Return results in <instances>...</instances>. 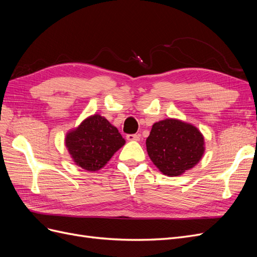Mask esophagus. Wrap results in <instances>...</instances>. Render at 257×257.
Here are the masks:
<instances>
[{
	"label": "esophagus",
	"mask_w": 257,
	"mask_h": 257,
	"mask_svg": "<svg viewBox=\"0 0 257 257\" xmlns=\"http://www.w3.org/2000/svg\"><path fill=\"white\" fill-rule=\"evenodd\" d=\"M126 139L130 142H139L141 136L137 135V134H128V135H126Z\"/></svg>",
	"instance_id": "esophagus-1"
}]
</instances>
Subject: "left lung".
Here are the masks:
<instances>
[{"mask_svg":"<svg viewBox=\"0 0 257 257\" xmlns=\"http://www.w3.org/2000/svg\"><path fill=\"white\" fill-rule=\"evenodd\" d=\"M146 146L153 164L168 177L193 168L205 152L204 136L197 127L170 118L153 124Z\"/></svg>","mask_w":257,"mask_h":257,"instance_id":"1","label":"left lung"}]
</instances>
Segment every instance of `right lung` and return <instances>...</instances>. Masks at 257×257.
Returning <instances> with one entry per match:
<instances>
[{
	"label": "right lung",
	"mask_w": 257,
	"mask_h": 257,
	"mask_svg": "<svg viewBox=\"0 0 257 257\" xmlns=\"http://www.w3.org/2000/svg\"><path fill=\"white\" fill-rule=\"evenodd\" d=\"M124 144L118 128L99 114L88 116L65 137V146L75 164L88 172L103 168Z\"/></svg>",
	"instance_id": "right-lung-1"
}]
</instances>
